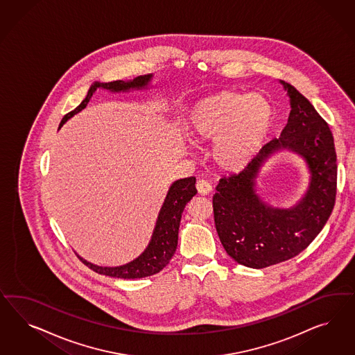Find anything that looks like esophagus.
<instances>
[{
	"label": "esophagus",
	"mask_w": 355,
	"mask_h": 355,
	"mask_svg": "<svg viewBox=\"0 0 355 355\" xmlns=\"http://www.w3.org/2000/svg\"><path fill=\"white\" fill-rule=\"evenodd\" d=\"M196 189H198V193L200 195H208L209 193H212V186L211 183L205 180H199L196 182Z\"/></svg>",
	"instance_id": "obj_1"
}]
</instances>
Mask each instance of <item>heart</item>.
I'll use <instances>...</instances> for the list:
<instances>
[{
  "label": "heart",
  "instance_id": "obj_1",
  "mask_svg": "<svg viewBox=\"0 0 355 355\" xmlns=\"http://www.w3.org/2000/svg\"><path fill=\"white\" fill-rule=\"evenodd\" d=\"M273 119L268 100L258 94L221 91L199 100L190 110L187 131L195 141H209L216 164L241 171L268 135Z\"/></svg>",
  "mask_w": 355,
  "mask_h": 355
}]
</instances>
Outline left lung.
<instances>
[{
    "label": "left lung",
    "mask_w": 355,
    "mask_h": 355,
    "mask_svg": "<svg viewBox=\"0 0 355 355\" xmlns=\"http://www.w3.org/2000/svg\"><path fill=\"white\" fill-rule=\"evenodd\" d=\"M279 82L291 107L281 137L267 143L243 171L223 177L212 200L216 230L227 255L250 268L279 264L309 248L336 202L337 156L332 131L306 97L289 83ZM279 149L298 153L312 174L305 196L291 209L267 205L254 189L259 166Z\"/></svg>",
    "instance_id": "obj_1"
}]
</instances>
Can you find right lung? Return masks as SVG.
<instances>
[{
  "mask_svg": "<svg viewBox=\"0 0 355 355\" xmlns=\"http://www.w3.org/2000/svg\"><path fill=\"white\" fill-rule=\"evenodd\" d=\"M150 78L152 76L150 74V76H137L130 82L114 80L109 83H98V82L94 83L89 87L86 98L74 110H71L64 116L60 123V128L67 119H71L74 114L79 113L82 109L87 107L89 98L95 94L97 88H103L112 92L129 91L131 88L140 89V88L148 87ZM195 181H196L195 177H187L173 182L172 186L169 187V191L166 193L160 214L157 216V221L150 238V245L135 260L119 267H100L87 261L80 257L78 258L80 259L88 268L95 270L98 275H105V276L117 277V279H143V277L159 273L162 269L168 266V263L171 261V259L175 252L177 243H178V229H180L183 209L193 199V195L198 193L195 187Z\"/></svg>",
  "mask_w": 355,
  "mask_h": 355,
  "instance_id": "1",
  "label": "right lung"
}]
</instances>
